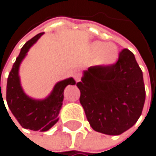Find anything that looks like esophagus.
<instances>
[{
    "label": "esophagus",
    "instance_id": "esophagus-1",
    "mask_svg": "<svg viewBox=\"0 0 156 156\" xmlns=\"http://www.w3.org/2000/svg\"><path fill=\"white\" fill-rule=\"evenodd\" d=\"M75 80L76 82L80 81V73H76L75 74Z\"/></svg>",
    "mask_w": 156,
    "mask_h": 156
}]
</instances>
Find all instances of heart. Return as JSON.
Segmentation results:
<instances>
[{"mask_svg":"<svg viewBox=\"0 0 156 156\" xmlns=\"http://www.w3.org/2000/svg\"><path fill=\"white\" fill-rule=\"evenodd\" d=\"M92 55H96L95 62L102 66H108L116 62L119 55L118 48L112 43L105 44L103 42L96 41L90 47Z\"/></svg>","mask_w":156,"mask_h":156,"instance_id":"heart-1","label":"heart"}]
</instances>
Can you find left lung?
<instances>
[{
	"instance_id": "obj_1",
	"label": "left lung",
	"mask_w": 156,
	"mask_h": 156,
	"mask_svg": "<svg viewBox=\"0 0 156 156\" xmlns=\"http://www.w3.org/2000/svg\"><path fill=\"white\" fill-rule=\"evenodd\" d=\"M76 86L87 120L96 132L121 135L141 115L145 102L143 75L129 49H122L114 64L89 67Z\"/></svg>"
}]
</instances>
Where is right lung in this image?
Returning <instances> with one entry per match:
<instances>
[{"instance_id":"add662e5","label":"right lung","mask_w":156,"mask_h":156,"mask_svg":"<svg viewBox=\"0 0 156 156\" xmlns=\"http://www.w3.org/2000/svg\"><path fill=\"white\" fill-rule=\"evenodd\" d=\"M41 35H43V33L36 34L31 40L26 42L20 50L19 57L16 59L7 79L6 102L13 115L23 128L44 132L50 129L58 122V115L62 106L64 88L67 85L76 84V81L73 77H69L67 80L57 82L51 94L47 98L42 100L33 99L26 95L20 85L19 76L20 65L27 55L29 49ZM0 98H2V94Z\"/></svg>"}]
</instances>
